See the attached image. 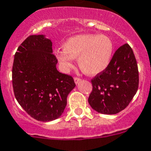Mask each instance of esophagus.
I'll return each mask as SVG.
<instances>
[{
	"instance_id": "obj_1",
	"label": "esophagus",
	"mask_w": 151,
	"mask_h": 151,
	"mask_svg": "<svg viewBox=\"0 0 151 151\" xmlns=\"http://www.w3.org/2000/svg\"><path fill=\"white\" fill-rule=\"evenodd\" d=\"M73 79H74V82H75L76 84H78V82H79L81 80L80 78H78V77H74V78H73Z\"/></svg>"
}]
</instances>
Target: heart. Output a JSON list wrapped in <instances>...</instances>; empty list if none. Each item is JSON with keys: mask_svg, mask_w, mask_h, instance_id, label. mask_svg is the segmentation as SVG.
Segmentation results:
<instances>
[{"mask_svg": "<svg viewBox=\"0 0 151 151\" xmlns=\"http://www.w3.org/2000/svg\"><path fill=\"white\" fill-rule=\"evenodd\" d=\"M63 50L55 52L59 62L65 68L78 58L80 69L88 75L103 72L113 56L114 44L109 37L99 35H79L70 38L63 45Z\"/></svg>", "mask_w": 151, "mask_h": 151, "instance_id": "heart-1", "label": "heart"}]
</instances>
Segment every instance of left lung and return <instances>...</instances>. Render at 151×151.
<instances>
[{"instance_id":"8db88e82","label":"left lung","mask_w":151,"mask_h":151,"mask_svg":"<svg viewBox=\"0 0 151 151\" xmlns=\"http://www.w3.org/2000/svg\"><path fill=\"white\" fill-rule=\"evenodd\" d=\"M88 102L101 114H116L126 109L139 86V71L133 51L127 43L120 46L103 72L91 80Z\"/></svg>"}]
</instances>
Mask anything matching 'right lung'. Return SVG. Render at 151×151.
<instances>
[{"instance_id":"add662e5","label":"right lung","mask_w":151,"mask_h":151,"mask_svg":"<svg viewBox=\"0 0 151 151\" xmlns=\"http://www.w3.org/2000/svg\"><path fill=\"white\" fill-rule=\"evenodd\" d=\"M52 42L42 35H29L18 46L12 67L15 99L33 119L48 122L61 116L75 87L72 76L59 72Z\"/></svg>"}]
</instances>
